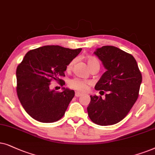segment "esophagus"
Masks as SVG:
<instances>
[{
    "instance_id": "obj_1",
    "label": "esophagus",
    "mask_w": 155,
    "mask_h": 155,
    "mask_svg": "<svg viewBox=\"0 0 155 155\" xmlns=\"http://www.w3.org/2000/svg\"><path fill=\"white\" fill-rule=\"evenodd\" d=\"M82 96V94H81V93H79V92H76L75 93V96L79 97V96Z\"/></svg>"
}]
</instances>
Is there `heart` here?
<instances>
[{
  "label": "heart",
  "mask_w": 155,
  "mask_h": 155,
  "mask_svg": "<svg viewBox=\"0 0 155 155\" xmlns=\"http://www.w3.org/2000/svg\"><path fill=\"white\" fill-rule=\"evenodd\" d=\"M86 62H87L88 67L91 69L94 66L98 64L100 66V63H99V61L96 58L93 57H88L86 59ZM74 64V60H72L69 63V64L67 65V70H71L72 67H73ZM69 86L70 88H73V89H75L76 91H86V90L88 89V86H89V82L87 81H85V80L80 79L79 78H74V79H71L69 80Z\"/></svg>",
  "instance_id": "b5f03b06"
}]
</instances>
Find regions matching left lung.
I'll list each match as a JSON object with an SVG mask.
<instances>
[{"label":"left lung","instance_id":"left-lung-1","mask_svg":"<svg viewBox=\"0 0 155 155\" xmlns=\"http://www.w3.org/2000/svg\"><path fill=\"white\" fill-rule=\"evenodd\" d=\"M94 54L107 70L95 89L107 94L104 99L90 96L88 115L97 125H114L126 116L137 101L142 74L133 55L117 47L103 46Z\"/></svg>","mask_w":155,"mask_h":155}]
</instances>
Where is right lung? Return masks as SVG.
<instances>
[{
    "instance_id": "right-lung-1",
    "label": "right lung",
    "mask_w": 155,
    "mask_h": 155,
    "mask_svg": "<svg viewBox=\"0 0 155 155\" xmlns=\"http://www.w3.org/2000/svg\"><path fill=\"white\" fill-rule=\"evenodd\" d=\"M81 48L71 49L58 45H47L30 50L16 70L17 94L25 110L41 123H54L64 115L74 98V90L63 88L62 92L49 89L52 81L65 82L67 65Z\"/></svg>"
}]
</instances>
